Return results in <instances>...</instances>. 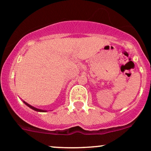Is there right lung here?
<instances>
[{
	"label": "right lung",
	"mask_w": 151,
	"mask_h": 151,
	"mask_svg": "<svg viewBox=\"0 0 151 151\" xmlns=\"http://www.w3.org/2000/svg\"><path fill=\"white\" fill-rule=\"evenodd\" d=\"M23 102L25 103V104L27 105V106H29V107L30 108H31L32 109H33V110H35V111H37V112H47L46 110H43V109H37V108H36V107H34V106H31V105H30L29 104H28V103H26L25 102V101H23Z\"/></svg>",
	"instance_id": "obj_1"
}]
</instances>
